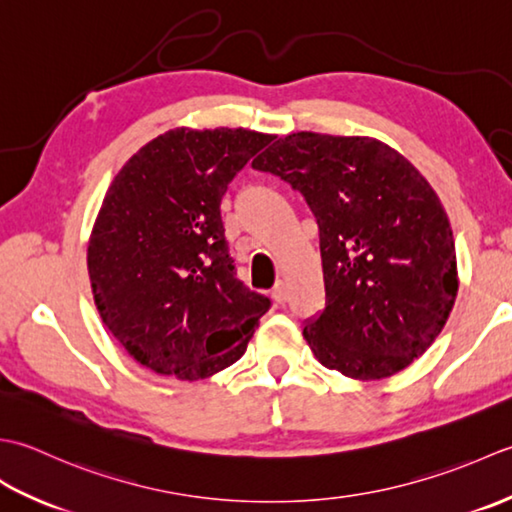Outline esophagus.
Here are the masks:
<instances>
[{"label":"esophagus","mask_w":512,"mask_h":512,"mask_svg":"<svg viewBox=\"0 0 512 512\" xmlns=\"http://www.w3.org/2000/svg\"><path fill=\"white\" fill-rule=\"evenodd\" d=\"M287 296H289L287 285L283 283V280H278V283L274 285V289H271V298L276 300V305H285V302H287Z\"/></svg>","instance_id":"34e87169"}]
</instances>
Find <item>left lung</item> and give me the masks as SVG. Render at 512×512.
I'll list each match as a JSON object with an SVG mask.
<instances>
[{"label":"left lung","instance_id":"obj_1","mask_svg":"<svg viewBox=\"0 0 512 512\" xmlns=\"http://www.w3.org/2000/svg\"><path fill=\"white\" fill-rule=\"evenodd\" d=\"M252 165L316 216L325 309L302 336L322 367L380 380L420 358L457 296L453 232L429 181L387 143L318 132L278 139Z\"/></svg>","mask_w":512,"mask_h":512}]
</instances>
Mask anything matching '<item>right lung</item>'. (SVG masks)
Here are the masks:
<instances>
[{
	"label": "right lung",
	"mask_w": 512,
	"mask_h": 512,
	"mask_svg": "<svg viewBox=\"0 0 512 512\" xmlns=\"http://www.w3.org/2000/svg\"><path fill=\"white\" fill-rule=\"evenodd\" d=\"M271 134L176 128L114 176L88 243L103 325L143 367L203 380L243 356L271 300L236 278L221 201Z\"/></svg>",
	"instance_id": "obj_1"
}]
</instances>
